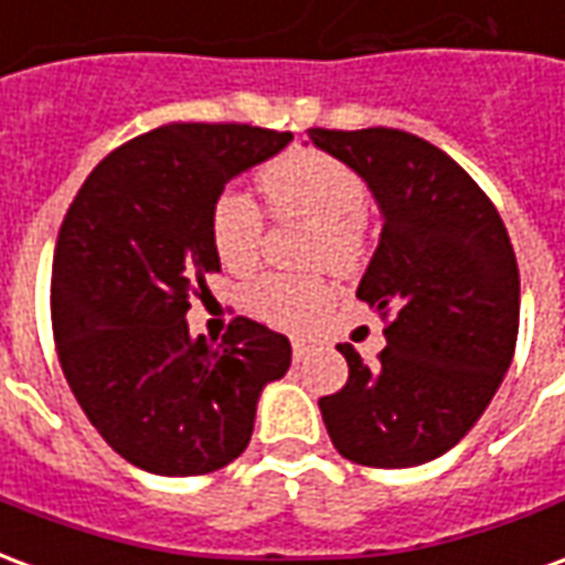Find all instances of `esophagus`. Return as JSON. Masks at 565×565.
Returning a JSON list of instances; mask_svg holds the SVG:
<instances>
[{"label": "esophagus", "instance_id": "34e87169", "mask_svg": "<svg viewBox=\"0 0 565 565\" xmlns=\"http://www.w3.org/2000/svg\"><path fill=\"white\" fill-rule=\"evenodd\" d=\"M308 351H311V344L306 342V339H294V360L296 363H302L308 356Z\"/></svg>", "mask_w": 565, "mask_h": 565}]
</instances>
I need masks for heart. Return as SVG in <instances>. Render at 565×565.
<instances>
[{"instance_id":"1","label":"heart","mask_w":565,"mask_h":565,"mask_svg":"<svg viewBox=\"0 0 565 565\" xmlns=\"http://www.w3.org/2000/svg\"><path fill=\"white\" fill-rule=\"evenodd\" d=\"M259 186L275 214L318 223L315 259L332 269H354L363 254V178L320 150H290L259 172ZM263 214L242 190H223L211 209V245L226 269H250L259 257ZM330 287L308 275H266L247 290V306L257 318L278 327H302L327 306Z\"/></svg>"}]
</instances>
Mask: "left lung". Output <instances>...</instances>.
I'll use <instances>...</instances> for the list:
<instances>
[{
  "mask_svg": "<svg viewBox=\"0 0 565 565\" xmlns=\"http://www.w3.org/2000/svg\"><path fill=\"white\" fill-rule=\"evenodd\" d=\"M379 202L381 238L356 296L391 318L366 363L351 344L348 384L320 399L344 460L408 469L460 441L514 356L521 278L505 223L445 150L387 127L308 129Z\"/></svg>",
  "mask_w": 565,
  "mask_h": 565,
  "instance_id": "left-lung-1",
  "label": "left lung"
}]
</instances>
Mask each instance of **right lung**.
I'll return each instance as SVG.
<instances>
[{"label":"right lung","instance_id":"obj_1","mask_svg":"<svg viewBox=\"0 0 565 565\" xmlns=\"http://www.w3.org/2000/svg\"><path fill=\"white\" fill-rule=\"evenodd\" d=\"M290 141L245 124H169L111 150L68 205L51 278L60 366L99 436L145 472L233 462L263 387L290 369L287 335L257 320L235 318L221 344L186 327L190 294L221 271L214 202Z\"/></svg>","mask_w":565,"mask_h":565}]
</instances>
